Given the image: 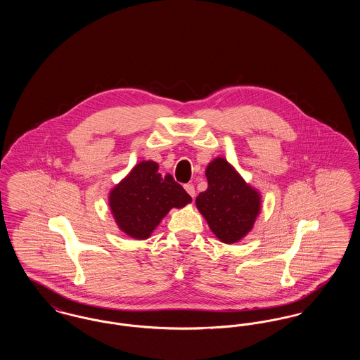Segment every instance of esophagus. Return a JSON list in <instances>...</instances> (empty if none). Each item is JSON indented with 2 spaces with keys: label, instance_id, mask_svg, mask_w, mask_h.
Masks as SVG:
<instances>
[{
  "label": "esophagus",
  "instance_id": "1",
  "mask_svg": "<svg viewBox=\"0 0 360 360\" xmlns=\"http://www.w3.org/2000/svg\"><path fill=\"white\" fill-rule=\"evenodd\" d=\"M185 190L188 191L191 198H194V197H195V188H194V185H191V184H186V185H185Z\"/></svg>",
  "mask_w": 360,
  "mask_h": 360
}]
</instances>
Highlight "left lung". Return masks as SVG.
<instances>
[{"mask_svg":"<svg viewBox=\"0 0 360 360\" xmlns=\"http://www.w3.org/2000/svg\"><path fill=\"white\" fill-rule=\"evenodd\" d=\"M205 175L207 188L195 198L197 209L217 239L238 243L252 229L260 213V194L224 158L213 159Z\"/></svg>","mask_w":360,"mask_h":360,"instance_id":"8db88e82","label":"left lung"}]
</instances>
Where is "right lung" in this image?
Returning a JSON list of instances; mask_svg holds the SVG:
<instances>
[{"mask_svg":"<svg viewBox=\"0 0 360 360\" xmlns=\"http://www.w3.org/2000/svg\"><path fill=\"white\" fill-rule=\"evenodd\" d=\"M191 197L170 174H160L153 160H143L109 193V206L121 231L148 239L172 207H184Z\"/></svg>","mask_w":360,"mask_h":360,"instance_id":"add662e5","label":"right lung"}]
</instances>
